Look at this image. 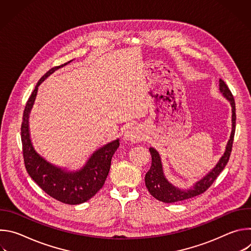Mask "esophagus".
<instances>
[{
    "label": "esophagus",
    "mask_w": 251,
    "mask_h": 251,
    "mask_svg": "<svg viewBox=\"0 0 251 251\" xmlns=\"http://www.w3.org/2000/svg\"><path fill=\"white\" fill-rule=\"evenodd\" d=\"M124 140L131 143H138L143 140V133L137 126H132L127 129L124 135Z\"/></svg>",
    "instance_id": "obj_1"
}]
</instances>
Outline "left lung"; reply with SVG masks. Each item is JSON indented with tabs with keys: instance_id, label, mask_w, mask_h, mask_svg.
<instances>
[{
	"instance_id": "1",
	"label": "left lung",
	"mask_w": 251,
	"mask_h": 251,
	"mask_svg": "<svg viewBox=\"0 0 251 251\" xmlns=\"http://www.w3.org/2000/svg\"><path fill=\"white\" fill-rule=\"evenodd\" d=\"M220 91L223 93V95L230 102V105L232 107V129L230 133L229 140L226 144V152L220 159L219 163L216 165L206 176H204L201 181L197 182L193 188L189 190H183L178 189L175 186H173L171 183L166 178L163 171V166L161 162V157L159 153L153 149L150 148V153L152 156V165L150 170L147 172L145 176V184L149 191V193L158 201L163 202H176V201H185L194 197H197L202 193H204L211 185L212 183L217 180L219 175L222 173V171L226 166L231 149H232V143L234 138V132H235V102L233 95L231 91L229 90L228 86L226 84V82L223 79H220Z\"/></svg>"
}]
</instances>
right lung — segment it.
Wrapping results in <instances>:
<instances>
[{
	"label": "right lung",
	"mask_w": 251,
	"mask_h": 251,
	"mask_svg": "<svg viewBox=\"0 0 251 251\" xmlns=\"http://www.w3.org/2000/svg\"><path fill=\"white\" fill-rule=\"evenodd\" d=\"M68 62L50 68L35 85L24 110L21 138L25 166L32 180L51 198L67 204H79L90 200L103 187L110 170L112 156L119 147V139L96 150L79 171L67 172L49 163L35 152L28 130L29 112L37 96L38 87L56 69Z\"/></svg>",
	"instance_id": "obj_1"
}]
</instances>
